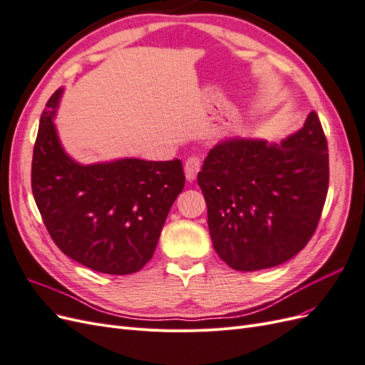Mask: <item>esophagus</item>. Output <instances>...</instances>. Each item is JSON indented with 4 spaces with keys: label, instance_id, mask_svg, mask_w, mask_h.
Segmentation results:
<instances>
[{
    "label": "esophagus",
    "instance_id": "1",
    "mask_svg": "<svg viewBox=\"0 0 365 365\" xmlns=\"http://www.w3.org/2000/svg\"><path fill=\"white\" fill-rule=\"evenodd\" d=\"M201 169V160L197 157H190L184 164V172H185V180L189 182H193L196 180V175Z\"/></svg>",
    "mask_w": 365,
    "mask_h": 365
}]
</instances>
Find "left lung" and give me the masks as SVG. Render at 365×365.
Here are the masks:
<instances>
[{"label": "left lung", "instance_id": "obj_1", "mask_svg": "<svg viewBox=\"0 0 365 365\" xmlns=\"http://www.w3.org/2000/svg\"><path fill=\"white\" fill-rule=\"evenodd\" d=\"M197 184L217 256L237 271L291 260L312 237L329 187V152L318 115L269 143L228 137L210 149Z\"/></svg>", "mask_w": 365, "mask_h": 365}]
</instances>
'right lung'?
Wrapping results in <instances>:
<instances>
[{"mask_svg": "<svg viewBox=\"0 0 365 365\" xmlns=\"http://www.w3.org/2000/svg\"><path fill=\"white\" fill-rule=\"evenodd\" d=\"M63 88L47 102L33 149L31 190L61 251L97 272L125 275L152 259L169 210L184 189L180 160L76 161L54 118Z\"/></svg>", "mask_w": 365, "mask_h": 365, "instance_id": "obj_1", "label": "right lung"}]
</instances>
